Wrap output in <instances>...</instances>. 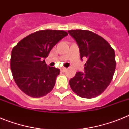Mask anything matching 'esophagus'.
Returning <instances> with one entry per match:
<instances>
[{"label":"esophagus","mask_w":129,"mask_h":129,"mask_svg":"<svg viewBox=\"0 0 129 129\" xmlns=\"http://www.w3.org/2000/svg\"><path fill=\"white\" fill-rule=\"evenodd\" d=\"M66 70H67L66 68H61V71L62 72H65Z\"/></svg>","instance_id":"34e87169"}]
</instances>
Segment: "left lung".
Masks as SVG:
<instances>
[{
  "instance_id": "1",
  "label": "left lung",
  "mask_w": 129,
  "mask_h": 129,
  "mask_svg": "<svg viewBox=\"0 0 129 129\" xmlns=\"http://www.w3.org/2000/svg\"><path fill=\"white\" fill-rule=\"evenodd\" d=\"M68 32L78 46L81 59H87L84 72H76L69 81L70 86L82 98L96 97L112 80L116 68L114 49L105 39L93 32L86 30Z\"/></svg>"
}]
</instances>
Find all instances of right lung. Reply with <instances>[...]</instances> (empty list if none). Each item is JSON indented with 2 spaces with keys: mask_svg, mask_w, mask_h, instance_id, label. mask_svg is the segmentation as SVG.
Returning a JSON list of instances; mask_svg holds the SVG:
<instances>
[{
  "mask_svg": "<svg viewBox=\"0 0 129 129\" xmlns=\"http://www.w3.org/2000/svg\"><path fill=\"white\" fill-rule=\"evenodd\" d=\"M67 35L64 31H37L25 37L13 49L11 69L13 78L25 94L39 98L52 90L60 70L47 66L44 59Z\"/></svg>",
  "mask_w": 129,
  "mask_h": 129,
  "instance_id": "1",
  "label": "right lung"
}]
</instances>
